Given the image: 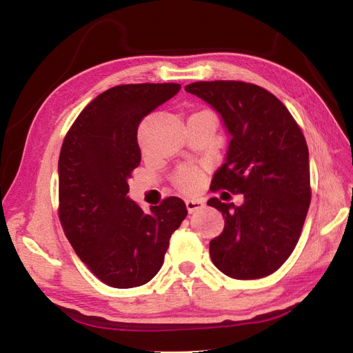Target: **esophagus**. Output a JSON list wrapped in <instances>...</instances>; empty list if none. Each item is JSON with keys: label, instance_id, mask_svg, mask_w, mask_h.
<instances>
[{"label": "esophagus", "instance_id": "1", "mask_svg": "<svg viewBox=\"0 0 353 353\" xmlns=\"http://www.w3.org/2000/svg\"><path fill=\"white\" fill-rule=\"evenodd\" d=\"M185 205H187V210L188 213H194L201 210V208H204V201L202 199H187L185 201Z\"/></svg>", "mask_w": 353, "mask_h": 353}]
</instances>
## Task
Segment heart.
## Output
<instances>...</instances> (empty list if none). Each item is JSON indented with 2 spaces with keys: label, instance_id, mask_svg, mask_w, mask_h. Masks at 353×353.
Here are the masks:
<instances>
[{
  "label": "heart",
  "instance_id": "b5f03b06",
  "mask_svg": "<svg viewBox=\"0 0 353 353\" xmlns=\"http://www.w3.org/2000/svg\"><path fill=\"white\" fill-rule=\"evenodd\" d=\"M202 174L198 168L193 166H183L176 174V185L185 193H193L199 188Z\"/></svg>",
  "mask_w": 353,
  "mask_h": 353
}]
</instances>
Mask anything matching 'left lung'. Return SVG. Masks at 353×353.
I'll list each match as a JSON object with an SVG mask.
<instances>
[{
    "mask_svg": "<svg viewBox=\"0 0 353 353\" xmlns=\"http://www.w3.org/2000/svg\"><path fill=\"white\" fill-rule=\"evenodd\" d=\"M185 90L210 104L230 134L210 190L244 196L240 207L207 202L225 219L210 241L213 265L238 280L270 276L294 250L312 201L305 137L288 109L254 83L201 81Z\"/></svg>",
    "mask_w": 353,
    "mask_h": 353,
    "instance_id": "left-lung-1",
    "label": "left lung"
}]
</instances>
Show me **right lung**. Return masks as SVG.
<instances>
[{"label":"right lung","mask_w":353,"mask_h":353,"mask_svg":"<svg viewBox=\"0 0 353 353\" xmlns=\"http://www.w3.org/2000/svg\"><path fill=\"white\" fill-rule=\"evenodd\" d=\"M181 83H128L98 94L65 135L59 157V219L77 256L113 288L145 285L163 265L187 216L171 196L145 213L128 198L140 165L139 124Z\"/></svg>","instance_id":"obj_1"}]
</instances>
